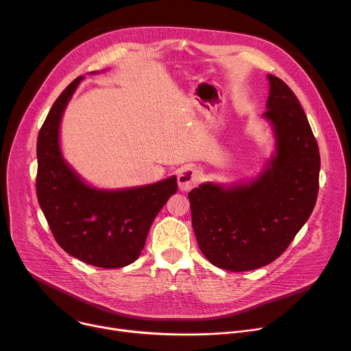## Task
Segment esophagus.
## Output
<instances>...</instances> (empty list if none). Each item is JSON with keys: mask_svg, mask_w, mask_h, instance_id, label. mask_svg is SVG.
<instances>
[{"mask_svg": "<svg viewBox=\"0 0 351 351\" xmlns=\"http://www.w3.org/2000/svg\"><path fill=\"white\" fill-rule=\"evenodd\" d=\"M200 180V171L192 165H184L179 169L178 183L180 191H191Z\"/></svg>", "mask_w": 351, "mask_h": 351, "instance_id": "1", "label": "esophagus"}]
</instances>
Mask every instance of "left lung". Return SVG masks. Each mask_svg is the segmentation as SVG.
<instances>
[{"instance_id": "8db88e82", "label": "left lung", "mask_w": 351, "mask_h": 351, "mask_svg": "<svg viewBox=\"0 0 351 351\" xmlns=\"http://www.w3.org/2000/svg\"><path fill=\"white\" fill-rule=\"evenodd\" d=\"M263 114L275 149L255 178L237 183L204 182L189 192L192 226L200 251L232 272L271 264L311 217L319 192L320 155L293 91L267 75Z\"/></svg>"}]
</instances>
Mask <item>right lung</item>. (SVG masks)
<instances>
[{"mask_svg": "<svg viewBox=\"0 0 351 351\" xmlns=\"http://www.w3.org/2000/svg\"><path fill=\"white\" fill-rule=\"evenodd\" d=\"M83 79L64 88L39 131L36 195L55 240L67 254L95 267L121 268L141 255L154 219L178 191L176 176L134 188L100 189L73 169L62 154L60 123Z\"/></svg>", "mask_w": 351, "mask_h": 351, "instance_id": "obj_1", "label": "right lung"}]
</instances>
